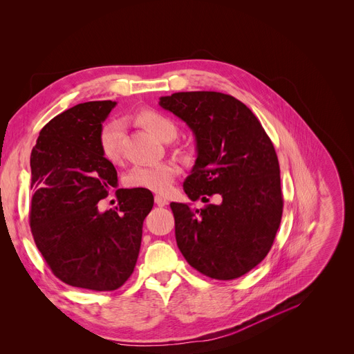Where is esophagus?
<instances>
[{
    "mask_svg": "<svg viewBox=\"0 0 354 354\" xmlns=\"http://www.w3.org/2000/svg\"><path fill=\"white\" fill-rule=\"evenodd\" d=\"M155 203H156L158 206H160V207H162V206H167V205H168V201L165 199L163 196L156 195V196H155Z\"/></svg>",
    "mask_w": 354,
    "mask_h": 354,
    "instance_id": "obj_1",
    "label": "esophagus"
}]
</instances>
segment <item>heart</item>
<instances>
[{
	"instance_id": "heart-1",
	"label": "heart",
	"mask_w": 354,
	"mask_h": 354,
	"mask_svg": "<svg viewBox=\"0 0 354 354\" xmlns=\"http://www.w3.org/2000/svg\"><path fill=\"white\" fill-rule=\"evenodd\" d=\"M136 121L153 133L160 140H172L176 136L178 128L168 116L155 111L144 109L136 115ZM121 138H122V125L118 121H109L102 125L98 135V145L102 156L109 162H116L121 156ZM176 171L171 163L162 162L155 165H136L133 167L125 182L131 187L136 189H147L156 194H165L169 191L174 183Z\"/></svg>"
}]
</instances>
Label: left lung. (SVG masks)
<instances>
[{"mask_svg": "<svg viewBox=\"0 0 354 354\" xmlns=\"http://www.w3.org/2000/svg\"><path fill=\"white\" fill-rule=\"evenodd\" d=\"M159 105L195 133L198 158L185 194L191 201L222 199L202 209L171 203L178 248L207 277H241L269 253L283 212L272 140L243 102L222 92H176Z\"/></svg>", "mask_w": 354, "mask_h": 354, "instance_id": "left-lung-1", "label": "left lung"}]
</instances>
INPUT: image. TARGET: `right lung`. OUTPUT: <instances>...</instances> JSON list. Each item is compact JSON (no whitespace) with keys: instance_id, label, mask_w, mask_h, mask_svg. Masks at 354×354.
<instances>
[{"instance_id":"right-lung-1","label":"right lung","mask_w":354,"mask_h":354,"mask_svg":"<svg viewBox=\"0 0 354 354\" xmlns=\"http://www.w3.org/2000/svg\"><path fill=\"white\" fill-rule=\"evenodd\" d=\"M112 101L78 104L46 124L31 152L30 226L34 242L64 283L95 292L121 288L133 272L142 225L153 206L147 189H118V206L100 212L118 183L98 145Z\"/></svg>"}]
</instances>
